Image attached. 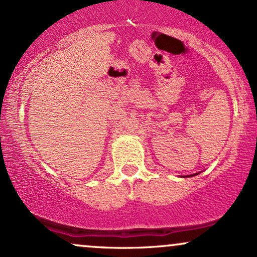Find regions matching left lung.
<instances>
[{"label":"left lung","instance_id":"8db88e82","mask_svg":"<svg viewBox=\"0 0 257 257\" xmlns=\"http://www.w3.org/2000/svg\"><path fill=\"white\" fill-rule=\"evenodd\" d=\"M193 175H194V174H193ZM187 176H192V175H187Z\"/></svg>","mask_w":257,"mask_h":257}]
</instances>
